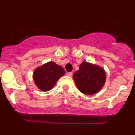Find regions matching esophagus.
I'll use <instances>...</instances> for the list:
<instances>
[{
	"instance_id": "1",
	"label": "esophagus",
	"mask_w": 135,
	"mask_h": 135,
	"mask_svg": "<svg viewBox=\"0 0 135 135\" xmlns=\"http://www.w3.org/2000/svg\"><path fill=\"white\" fill-rule=\"evenodd\" d=\"M67 75H68V76H69V77H71L72 75V72H68L67 73Z\"/></svg>"
}]
</instances>
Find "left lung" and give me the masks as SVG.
Instances as JSON below:
<instances>
[{"instance_id": "left-lung-1", "label": "left lung", "mask_w": 135, "mask_h": 135, "mask_svg": "<svg viewBox=\"0 0 135 135\" xmlns=\"http://www.w3.org/2000/svg\"><path fill=\"white\" fill-rule=\"evenodd\" d=\"M77 88L82 93L92 95L99 92L106 81V72L102 66L84 61L73 75Z\"/></svg>"}]
</instances>
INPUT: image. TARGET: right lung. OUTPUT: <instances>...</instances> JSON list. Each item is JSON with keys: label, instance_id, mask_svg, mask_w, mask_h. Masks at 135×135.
Returning a JSON list of instances; mask_svg holds the SVG:
<instances>
[{"label": "right lung", "instance_id": "1", "mask_svg": "<svg viewBox=\"0 0 135 135\" xmlns=\"http://www.w3.org/2000/svg\"><path fill=\"white\" fill-rule=\"evenodd\" d=\"M65 74V71L62 66L54 61H49L35 69L33 79L38 89L48 91L55 86L57 80Z\"/></svg>", "mask_w": 135, "mask_h": 135}]
</instances>
